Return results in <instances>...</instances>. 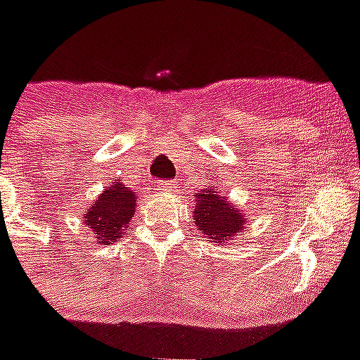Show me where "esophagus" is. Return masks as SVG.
Instances as JSON below:
<instances>
[{
  "label": "esophagus",
  "instance_id": "1",
  "mask_svg": "<svg viewBox=\"0 0 360 360\" xmlns=\"http://www.w3.org/2000/svg\"><path fill=\"white\" fill-rule=\"evenodd\" d=\"M172 188H175L174 181H159L157 183V190H160V192H170Z\"/></svg>",
  "mask_w": 360,
  "mask_h": 360
}]
</instances>
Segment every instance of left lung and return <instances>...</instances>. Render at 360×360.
<instances>
[{
	"label": "left lung",
	"mask_w": 360,
	"mask_h": 360,
	"mask_svg": "<svg viewBox=\"0 0 360 360\" xmlns=\"http://www.w3.org/2000/svg\"><path fill=\"white\" fill-rule=\"evenodd\" d=\"M198 229L212 238V242H221L231 238L240 229H244L246 218H242L238 209L227 203L226 198L216 194L214 190H203L195 194V207L192 209Z\"/></svg>",
	"instance_id": "8db88e82"
}]
</instances>
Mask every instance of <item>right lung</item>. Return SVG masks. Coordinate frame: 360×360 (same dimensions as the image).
Masks as SVG:
<instances>
[{
    "label": "right lung",
    "instance_id": "1",
    "mask_svg": "<svg viewBox=\"0 0 360 360\" xmlns=\"http://www.w3.org/2000/svg\"><path fill=\"white\" fill-rule=\"evenodd\" d=\"M134 192L122 183H112L89 209L84 224L92 227L101 244H110L124 235V227H127L134 214Z\"/></svg>",
    "mask_w": 360,
    "mask_h": 360
}]
</instances>
